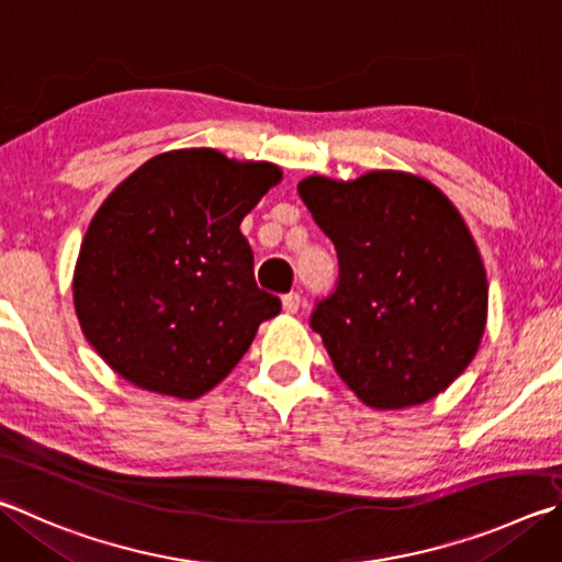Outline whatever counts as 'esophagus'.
Returning a JSON list of instances; mask_svg holds the SVG:
<instances>
[{
	"label": "esophagus",
	"mask_w": 562,
	"mask_h": 562,
	"mask_svg": "<svg viewBox=\"0 0 562 562\" xmlns=\"http://www.w3.org/2000/svg\"><path fill=\"white\" fill-rule=\"evenodd\" d=\"M300 304H302V300H300L297 292H290V294H284V297H282L284 314H297L300 312Z\"/></svg>",
	"instance_id": "1"
}]
</instances>
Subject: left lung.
Segmentation results:
<instances>
[{
	"instance_id": "8db88e82",
	"label": "left lung",
	"mask_w": 562,
	"mask_h": 562,
	"mask_svg": "<svg viewBox=\"0 0 562 562\" xmlns=\"http://www.w3.org/2000/svg\"><path fill=\"white\" fill-rule=\"evenodd\" d=\"M300 196L339 255V284L316 304L339 379L373 411L440 395L479 351L488 284L462 213L411 171L307 177Z\"/></svg>"
}]
</instances>
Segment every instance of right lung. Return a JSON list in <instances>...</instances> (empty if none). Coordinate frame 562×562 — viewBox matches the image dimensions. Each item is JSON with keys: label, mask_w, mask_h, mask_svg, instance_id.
I'll return each instance as SVG.
<instances>
[{"label": "right lung", "mask_w": 562, "mask_h": 562, "mask_svg": "<svg viewBox=\"0 0 562 562\" xmlns=\"http://www.w3.org/2000/svg\"><path fill=\"white\" fill-rule=\"evenodd\" d=\"M282 181L270 161L171 149L117 183L74 272L88 344L142 391L193 401L236 369L280 300L258 290L240 221Z\"/></svg>", "instance_id": "right-lung-1"}]
</instances>
